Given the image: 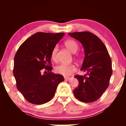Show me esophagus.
I'll return each instance as SVG.
<instances>
[{"instance_id": "esophagus-1", "label": "esophagus", "mask_w": 126, "mask_h": 126, "mask_svg": "<svg viewBox=\"0 0 126 126\" xmlns=\"http://www.w3.org/2000/svg\"><path fill=\"white\" fill-rule=\"evenodd\" d=\"M70 77H64V79L66 80H69L70 79Z\"/></svg>"}]
</instances>
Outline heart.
I'll use <instances>...</instances> for the list:
<instances>
[{
	"mask_svg": "<svg viewBox=\"0 0 126 126\" xmlns=\"http://www.w3.org/2000/svg\"><path fill=\"white\" fill-rule=\"evenodd\" d=\"M64 45L68 50L72 53H75L78 50L79 46L75 40L68 39L64 42ZM58 51V47L57 46L53 48L51 53V58L53 61L57 60V54ZM77 68L73 64L69 65L60 64L55 68V72L57 74H61L63 76H68L76 71Z\"/></svg>",
	"mask_w": 126,
	"mask_h": 126,
	"instance_id": "obj_1",
	"label": "heart"
}]
</instances>
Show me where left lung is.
I'll return each mask as SVG.
<instances>
[{
	"mask_svg": "<svg viewBox=\"0 0 126 126\" xmlns=\"http://www.w3.org/2000/svg\"><path fill=\"white\" fill-rule=\"evenodd\" d=\"M72 37L82 43L85 57L81 71L83 76L76 75L78 86L73 91L79 101L91 103L98 99L109 86L112 74V61L106 47L102 40L89 32L69 33Z\"/></svg>",
	"mask_w": 126,
	"mask_h": 126,
	"instance_id": "1",
	"label": "left lung"
}]
</instances>
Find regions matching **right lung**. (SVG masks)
I'll return each mask as SVG.
<instances>
[{"mask_svg":"<svg viewBox=\"0 0 126 126\" xmlns=\"http://www.w3.org/2000/svg\"><path fill=\"white\" fill-rule=\"evenodd\" d=\"M64 35V33H36L17 50L13 74L17 89L29 103L42 104L50 101L58 85L64 80L62 75L52 73L50 62L53 49ZM43 70L47 71L46 75L41 74Z\"/></svg>","mask_w":126,"mask_h":126,"instance_id":"add662e5","label":"right lung"}]
</instances>
